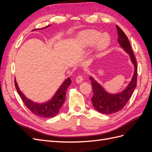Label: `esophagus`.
Masks as SVG:
<instances>
[{"label": "esophagus", "instance_id": "34e87169", "mask_svg": "<svg viewBox=\"0 0 152 152\" xmlns=\"http://www.w3.org/2000/svg\"><path fill=\"white\" fill-rule=\"evenodd\" d=\"M76 82L77 83H81V82L83 81V77H82V75H79L77 76V78H76Z\"/></svg>", "mask_w": 152, "mask_h": 152}]
</instances>
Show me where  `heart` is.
<instances>
[{
    "label": "heart",
    "mask_w": 152,
    "mask_h": 152,
    "mask_svg": "<svg viewBox=\"0 0 152 152\" xmlns=\"http://www.w3.org/2000/svg\"><path fill=\"white\" fill-rule=\"evenodd\" d=\"M104 36L97 30H87L80 32L77 35V40L83 49L91 48L95 44L94 53L96 54H99L104 51L108 46V42L106 43L107 39L104 38Z\"/></svg>",
    "instance_id": "obj_1"
}]
</instances>
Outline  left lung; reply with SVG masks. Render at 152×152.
Returning <instances> with one entry per match:
<instances>
[{
    "label": "left lung",
    "instance_id": "left-lung-1",
    "mask_svg": "<svg viewBox=\"0 0 152 152\" xmlns=\"http://www.w3.org/2000/svg\"><path fill=\"white\" fill-rule=\"evenodd\" d=\"M118 34V42L120 46L129 54L131 61L134 67V74L130 83L120 93L112 94L106 91L93 77H89L93 91V96L91 98L94 108L98 112L103 114H112L121 110L131 96L136 87L137 63L127 37L120 27L116 25Z\"/></svg>",
    "mask_w": 152,
    "mask_h": 152
}]
</instances>
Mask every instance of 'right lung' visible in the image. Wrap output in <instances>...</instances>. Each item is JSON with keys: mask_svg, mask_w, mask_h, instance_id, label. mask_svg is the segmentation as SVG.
Returning a JSON list of instances; mask_svg holds the SVG:
<instances>
[{"mask_svg": "<svg viewBox=\"0 0 152 152\" xmlns=\"http://www.w3.org/2000/svg\"><path fill=\"white\" fill-rule=\"evenodd\" d=\"M50 25H48L42 28H37L32 30H40L47 28ZM15 86L17 90L18 93L19 94L20 98L23 100V102L26 106L30 111L35 115H37L43 118H51L56 116L59 113V110L62 107V106L65 102L66 98V92L68 86L72 83V81L70 77L64 81L61 86L59 87L56 93L54 94L53 97L48 101L44 103H37L26 98L25 95L22 93V91L18 87L17 82L15 79Z\"/></svg>", "mask_w": 152, "mask_h": 152, "instance_id": "1", "label": "right lung"}]
</instances>
